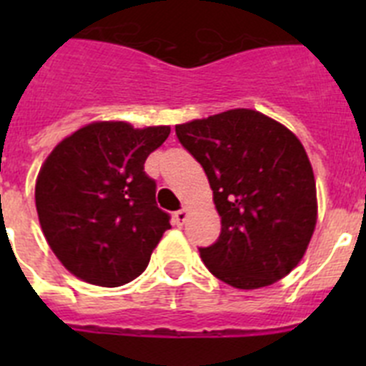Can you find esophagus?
<instances>
[{
  "label": "esophagus",
  "mask_w": 366,
  "mask_h": 366,
  "mask_svg": "<svg viewBox=\"0 0 366 366\" xmlns=\"http://www.w3.org/2000/svg\"><path fill=\"white\" fill-rule=\"evenodd\" d=\"M187 214H189L187 209H179V211H176L174 212V223H176V225H183L187 219Z\"/></svg>",
  "instance_id": "obj_1"
}]
</instances>
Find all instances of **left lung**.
Returning <instances> with one entry per match:
<instances>
[{
    "label": "left lung",
    "mask_w": 366,
    "mask_h": 366,
    "mask_svg": "<svg viewBox=\"0 0 366 366\" xmlns=\"http://www.w3.org/2000/svg\"><path fill=\"white\" fill-rule=\"evenodd\" d=\"M211 183L222 232L202 260L216 279L257 290L286 277L317 222L312 164L286 126L254 109H229L176 126Z\"/></svg>",
    "instance_id": "obj_1"
}]
</instances>
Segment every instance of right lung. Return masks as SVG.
I'll return each instance as SVG.
<instances>
[{"label":"right lung","mask_w":366,"mask_h":366,"mask_svg":"<svg viewBox=\"0 0 366 366\" xmlns=\"http://www.w3.org/2000/svg\"><path fill=\"white\" fill-rule=\"evenodd\" d=\"M168 126L137 130L128 122H93L66 137L36 179L45 240L67 271L95 286L117 287L147 269L170 214L155 203L148 155Z\"/></svg>","instance_id":"right-lung-1"}]
</instances>
